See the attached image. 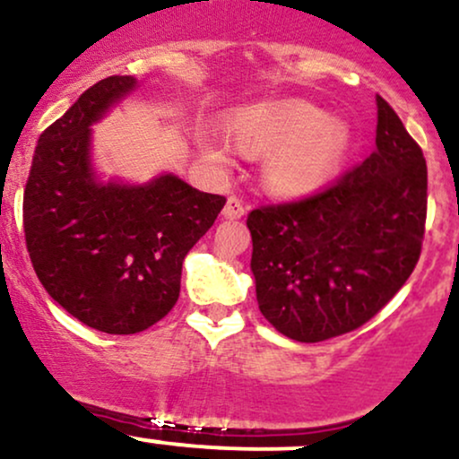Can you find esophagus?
Instances as JSON below:
<instances>
[{
    "label": "esophagus",
    "mask_w": 459,
    "mask_h": 459,
    "mask_svg": "<svg viewBox=\"0 0 459 459\" xmlns=\"http://www.w3.org/2000/svg\"><path fill=\"white\" fill-rule=\"evenodd\" d=\"M245 214H247L245 204L240 202L238 197H230L228 204H225V208H223V216H225V219L236 221V219H243Z\"/></svg>",
    "instance_id": "obj_1"
}]
</instances>
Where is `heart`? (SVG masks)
Masks as SVG:
<instances>
[{
	"instance_id": "heart-1",
	"label": "heart",
	"mask_w": 459,
	"mask_h": 459,
	"mask_svg": "<svg viewBox=\"0 0 459 459\" xmlns=\"http://www.w3.org/2000/svg\"><path fill=\"white\" fill-rule=\"evenodd\" d=\"M230 136L247 152H266L262 184L275 197L301 199L318 193L336 175L349 147L351 127L303 100H262L231 112ZM202 152L210 162L228 164L231 145L208 134Z\"/></svg>"
}]
</instances>
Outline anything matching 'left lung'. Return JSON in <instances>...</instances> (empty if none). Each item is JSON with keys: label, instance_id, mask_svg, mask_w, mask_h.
<instances>
[{"label": "left lung", "instance_id": "obj_1", "mask_svg": "<svg viewBox=\"0 0 459 459\" xmlns=\"http://www.w3.org/2000/svg\"><path fill=\"white\" fill-rule=\"evenodd\" d=\"M425 214L423 152L377 97V138L367 160L325 193L247 216L260 312L299 342L364 325L414 271Z\"/></svg>", "mask_w": 459, "mask_h": 459}]
</instances>
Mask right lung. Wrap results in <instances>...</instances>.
Listing matches in <instances>:
<instances>
[{
	"instance_id": "add662e5",
	"label": "right lung",
	"mask_w": 459,
	"mask_h": 459,
	"mask_svg": "<svg viewBox=\"0 0 459 459\" xmlns=\"http://www.w3.org/2000/svg\"><path fill=\"white\" fill-rule=\"evenodd\" d=\"M138 89L110 75L40 134L23 193V230L40 284L97 332L136 333L171 312L182 262L225 205L173 173L104 179L92 126Z\"/></svg>"
}]
</instances>
